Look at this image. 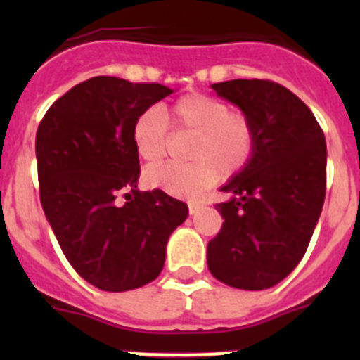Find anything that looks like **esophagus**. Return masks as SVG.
<instances>
[{
  "label": "esophagus",
  "mask_w": 360,
  "mask_h": 360,
  "mask_svg": "<svg viewBox=\"0 0 360 360\" xmlns=\"http://www.w3.org/2000/svg\"><path fill=\"white\" fill-rule=\"evenodd\" d=\"M200 207H202V203H200V202H189V212H191V214H196V212L200 211Z\"/></svg>",
  "instance_id": "esophagus-1"
}]
</instances>
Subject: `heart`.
Instances as JSON below:
<instances>
[{
  "label": "heart",
  "instance_id": "1",
  "mask_svg": "<svg viewBox=\"0 0 360 360\" xmlns=\"http://www.w3.org/2000/svg\"><path fill=\"white\" fill-rule=\"evenodd\" d=\"M169 124L173 131L193 133L186 164H164L146 171L151 187L193 198L207 189L216 176L231 178L243 171L256 153V126L245 111L231 110L229 103L214 95L186 94L169 106L165 119L155 108L136 115L131 141L136 155L148 165L165 157Z\"/></svg>",
  "mask_w": 360,
  "mask_h": 360
}]
</instances>
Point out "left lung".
Returning a JSON list of instances; mask_svg holds the SVG:
<instances>
[{
	"label": "left lung",
	"instance_id": "obj_1",
	"mask_svg": "<svg viewBox=\"0 0 360 360\" xmlns=\"http://www.w3.org/2000/svg\"><path fill=\"white\" fill-rule=\"evenodd\" d=\"M256 126V153L221 187L224 218L207 245V266L218 281L241 290L274 287L308 249L326 195V141L310 108L269 79L212 84Z\"/></svg>",
	"mask_w": 360,
	"mask_h": 360
}]
</instances>
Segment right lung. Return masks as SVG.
<instances>
[{
  "instance_id": "1",
  "label": "right lung",
  "mask_w": 360,
  "mask_h": 360,
  "mask_svg": "<svg viewBox=\"0 0 360 360\" xmlns=\"http://www.w3.org/2000/svg\"><path fill=\"white\" fill-rule=\"evenodd\" d=\"M169 94L157 82L91 77L57 98L37 128L43 211L70 265L101 290L157 279L171 232L189 212L164 191L136 189L133 120Z\"/></svg>"
}]
</instances>
